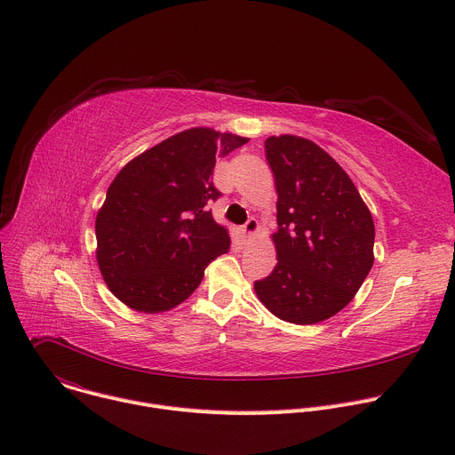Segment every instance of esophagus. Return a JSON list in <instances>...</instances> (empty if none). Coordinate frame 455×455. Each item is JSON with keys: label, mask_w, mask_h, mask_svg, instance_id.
Returning <instances> with one entry per match:
<instances>
[{"label": "esophagus", "mask_w": 455, "mask_h": 455, "mask_svg": "<svg viewBox=\"0 0 455 455\" xmlns=\"http://www.w3.org/2000/svg\"><path fill=\"white\" fill-rule=\"evenodd\" d=\"M257 228H259V223H257V220L255 218H250L244 225H243V228H241V232L244 234V235H253L255 232H257Z\"/></svg>", "instance_id": "obj_1"}]
</instances>
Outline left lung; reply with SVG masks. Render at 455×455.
Returning a JSON list of instances; mask_svg holds the SVG:
<instances>
[{"mask_svg":"<svg viewBox=\"0 0 455 455\" xmlns=\"http://www.w3.org/2000/svg\"><path fill=\"white\" fill-rule=\"evenodd\" d=\"M277 188L274 272L253 290L275 316L316 323L346 307L374 263V221L347 172L315 142L265 140Z\"/></svg>","mask_w":455,"mask_h":455,"instance_id":"1","label":"left lung"}]
</instances>
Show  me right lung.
Masks as SVG:
<instances>
[{
    "label": "right lung",
    "mask_w": 455,
    "mask_h": 455,
    "mask_svg": "<svg viewBox=\"0 0 455 455\" xmlns=\"http://www.w3.org/2000/svg\"><path fill=\"white\" fill-rule=\"evenodd\" d=\"M248 139L192 127L122 167L97 212V263L111 293L135 311L160 313L196 290L209 263L230 248L207 202L218 156Z\"/></svg>",
    "instance_id": "add662e5"
}]
</instances>
